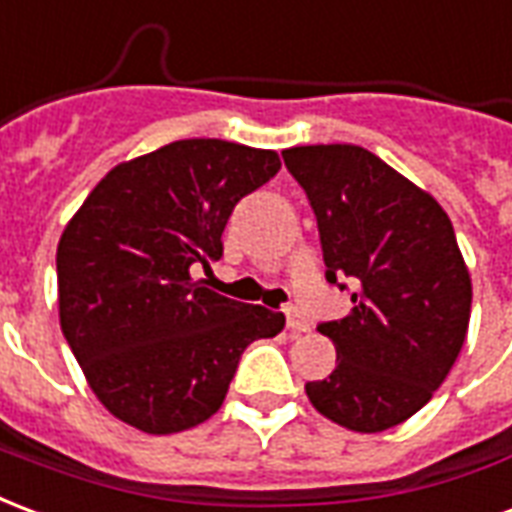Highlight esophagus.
Listing matches in <instances>:
<instances>
[{
  "label": "esophagus",
  "mask_w": 512,
  "mask_h": 512,
  "mask_svg": "<svg viewBox=\"0 0 512 512\" xmlns=\"http://www.w3.org/2000/svg\"><path fill=\"white\" fill-rule=\"evenodd\" d=\"M286 327H289L294 335L311 333V322H308V319H305V316H302L297 308H289V311H286Z\"/></svg>",
  "instance_id": "1"
}]
</instances>
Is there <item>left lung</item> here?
<instances>
[{
  "label": "left lung",
  "mask_w": 512,
  "mask_h": 512,
  "mask_svg": "<svg viewBox=\"0 0 512 512\" xmlns=\"http://www.w3.org/2000/svg\"><path fill=\"white\" fill-rule=\"evenodd\" d=\"M311 201L327 281L352 313L319 324L338 365L305 393L327 420L376 434L420 412L461 352L472 278L439 201L354 144L283 149Z\"/></svg>",
  "instance_id": "8db88e82"
}]
</instances>
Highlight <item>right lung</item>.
I'll return each instance as SVG.
<instances>
[{
  "label": "right lung",
  "mask_w": 512,
  "mask_h": 512,
  "mask_svg": "<svg viewBox=\"0 0 512 512\" xmlns=\"http://www.w3.org/2000/svg\"><path fill=\"white\" fill-rule=\"evenodd\" d=\"M281 169L272 149L182 138L119 163L70 218L57 248L59 324L92 393L144 434L210 420L240 354L283 313L193 281L223 256L231 210Z\"/></svg>",
  "instance_id": "right-lung-1"
}]
</instances>
